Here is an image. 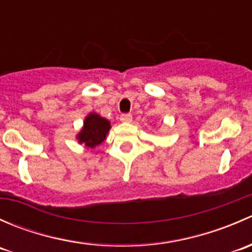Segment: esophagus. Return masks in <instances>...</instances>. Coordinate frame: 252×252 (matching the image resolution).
Here are the masks:
<instances>
[{"mask_svg": "<svg viewBox=\"0 0 252 252\" xmlns=\"http://www.w3.org/2000/svg\"><path fill=\"white\" fill-rule=\"evenodd\" d=\"M119 119H121L123 123H130V122L133 121V116H131V114H129V113H124V114H122L121 118H119Z\"/></svg>", "mask_w": 252, "mask_h": 252, "instance_id": "esophagus-1", "label": "esophagus"}]
</instances>
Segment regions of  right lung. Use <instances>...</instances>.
<instances>
[{"label": "right lung", "mask_w": 252, "mask_h": 252, "mask_svg": "<svg viewBox=\"0 0 252 252\" xmlns=\"http://www.w3.org/2000/svg\"><path fill=\"white\" fill-rule=\"evenodd\" d=\"M110 129V121L93 112L86 116L83 128L79 131L77 139L79 144H84L88 149H95L105 140Z\"/></svg>", "instance_id": "obj_1"}]
</instances>
